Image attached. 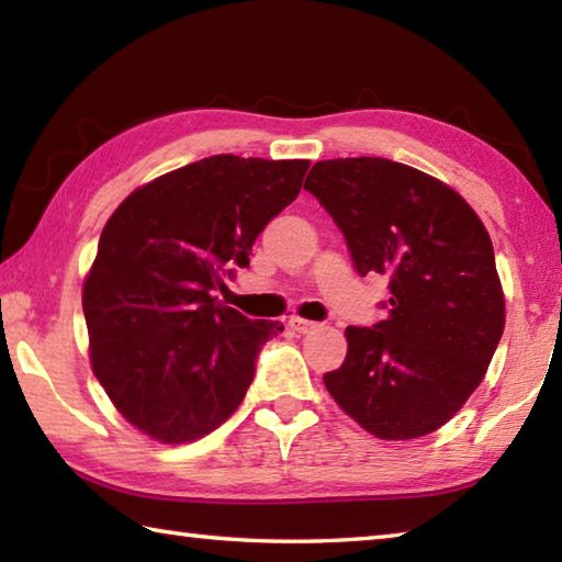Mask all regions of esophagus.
Returning a JSON list of instances; mask_svg holds the SVG:
<instances>
[{
    "label": "esophagus",
    "mask_w": 562,
    "mask_h": 562,
    "mask_svg": "<svg viewBox=\"0 0 562 562\" xmlns=\"http://www.w3.org/2000/svg\"><path fill=\"white\" fill-rule=\"evenodd\" d=\"M290 327L297 331V335H310V331H315L319 325H317V322H310V319H302V317H292Z\"/></svg>",
    "instance_id": "esophagus-1"
}]
</instances>
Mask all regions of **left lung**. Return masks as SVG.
Wrapping results in <instances>:
<instances>
[{
	"mask_svg": "<svg viewBox=\"0 0 562 562\" xmlns=\"http://www.w3.org/2000/svg\"><path fill=\"white\" fill-rule=\"evenodd\" d=\"M304 190L361 278H389L386 319L347 327L327 392L376 439L436 431L481 384L506 325L488 231L456 190L386 158L319 160Z\"/></svg>",
	"mask_w": 562,
	"mask_h": 562,
	"instance_id": "left-lung-1",
	"label": "left lung"
}]
</instances>
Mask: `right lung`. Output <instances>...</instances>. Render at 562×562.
I'll list each match as a JSON object with an SVG mask.
<instances>
[{"label": "right lung", "instance_id": "right-lung-1", "mask_svg": "<svg viewBox=\"0 0 562 562\" xmlns=\"http://www.w3.org/2000/svg\"><path fill=\"white\" fill-rule=\"evenodd\" d=\"M310 160L211 156L133 190L103 227L83 282L93 374L113 406L160 443L217 429L245 398L280 322L217 302L250 265Z\"/></svg>", "mask_w": 562, "mask_h": 562}]
</instances>
